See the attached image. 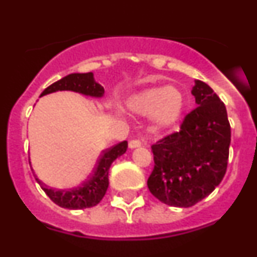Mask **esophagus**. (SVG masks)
Segmentation results:
<instances>
[{
	"label": "esophagus",
	"mask_w": 257,
	"mask_h": 257,
	"mask_svg": "<svg viewBox=\"0 0 257 257\" xmlns=\"http://www.w3.org/2000/svg\"><path fill=\"white\" fill-rule=\"evenodd\" d=\"M140 146H141V141H140V140H131V141L128 142L130 149H136V147Z\"/></svg>",
	"instance_id": "obj_1"
}]
</instances>
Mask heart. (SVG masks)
<instances>
[{
  "mask_svg": "<svg viewBox=\"0 0 257 257\" xmlns=\"http://www.w3.org/2000/svg\"><path fill=\"white\" fill-rule=\"evenodd\" d=\"M127 107L137 115H152L155 126L164 130L180 120L185 110V97L175 87L147 88L132 96Z\"/></svg>",
  "mask_w": 257,
  "mask_h": 257,
  "instance_id": "1",
  "label": "heart"
}]
</instances>
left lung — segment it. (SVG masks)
<instances>
[{
	"instance_id": "8db88e82",
	"label": "left lung",
	"mask_w": 257,
	"mask_h": 257,
	"mask_svg": "<svg viewBox=\"0 0 257 257\" xmlns=\"http://www.w3.org/2000/svg\"><path fill=\"white\" fill-rule=\"evenodd\" d=\"M197 107L187 113L179 132L152 145L155 166L150 192L175 207L194 206L220 185L227 169L231 127L222 101L211 87L195 81Z\"/></svg>"
}]
</instances>
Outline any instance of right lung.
Listing matches in <instances>:
<instances>
[{
    "label": "right lung",
    "instance_id": "1",
    "mask_svg": "<svg viewBox=\"0 0 257 257\" xmlns=\"http://www.w3.org/2000/svg\"><path fill=\"white\" fill-rule=\"evenodd\" d=\"M56 91H73V92L82 93V95L91 96V97H102L105 90L100 83H97L93 78L92 72L87 73H71L58 80L57 82L52 83L47 88L43 90L41 96L48 93L56 92ZM40 96V97H41ZM127 150V141H122L110 149L105 150L98 160L97 167L93 171L92 176L83 182L81 186L75 187L71 190H56L43 184L40 179L36 177V181L41 186V189L46 192L48 197L55 202L56 205L65 209L80 210L87 209V207L96 206L105 196L108 187V170L111 164L117 157L123 155ZM31 165V162H30Z\"/></svg>",
    "mask_w": 257,
    "mask_h": 257
}]
</instances>
